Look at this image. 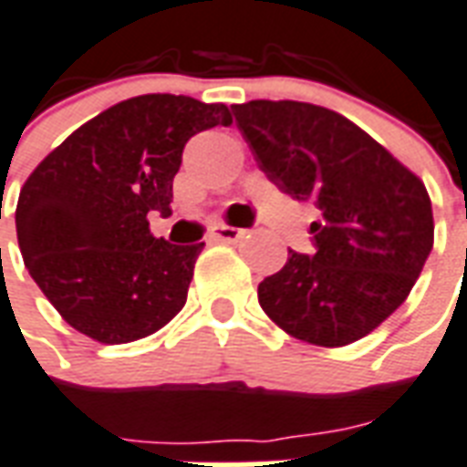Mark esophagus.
<instances>
[{
	"label": "esophagus",
	"mask_w": 467,
	"mask_h": 467,
	"mask_svg": "<svg viewBox=\"0 0 467 467\" xmlns=\"http://www.w3.org/2000/svg\"><path fill=\"white\" fill-rule=\"evenodd\" d=\"M243 234L244 230H240V227H233V224H217L215 230H213V240H217V243H237Z\"/></svg>",
	"instance_id": "34e87169"
}]
</instances>
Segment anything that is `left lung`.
<instances>
[{"label": "left lung", "mask_w": 467, "mask_h": 467, "mask_svg": "<svg viewBox=\"0 0 467 467\" xmlns=\"http://www.w3.org/2000/svg\"><path fill=\"white\" fill-rule=\"evenodd\" d=\"M233 113L269 181L319 210L314 254L289 250L257 286L260 306L317 347L364 339L406 302L433 250L426 185L337 110L250 101Z\"/></svg>", "instance_id": "8db88e82"}]
</instances>
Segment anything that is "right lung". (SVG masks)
I'll return each instance as SVG.
<instances>
[{"label": "right lung", "instance_id": "right-lung-1", "mask_svg": "<svg viewBox=\"0 0 467 467\" xmlns=\"http://www.w3.org/2000/svg\"><path fill=\"white\" fill-rule=\"evenodd\" d=\"M224 103L146 93L86 120L19 192L24 265L67 324L101 344L150 337L181 312L205 243L171 244L148 213H171L190 138L230 126Z\"/></svg>", "mask_w": 467, "mask_h": 467}]
</instances>
